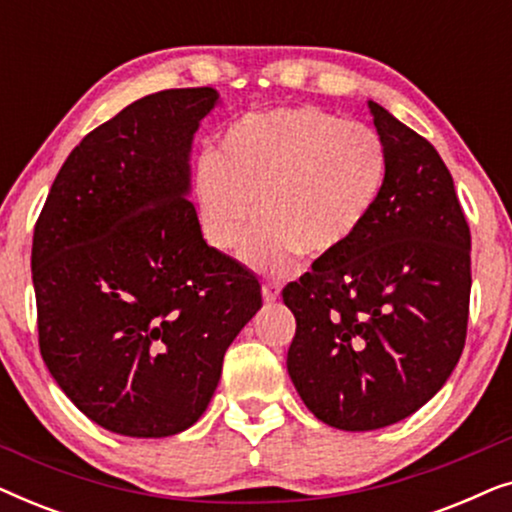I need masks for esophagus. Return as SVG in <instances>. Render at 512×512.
<instances>
[{
	"mask_svg": "<svg viewBox=\"0 0 512 512\" xmlns=\"http://www.w3.org/2000/svg\"><path fill=\"white\" fill-rule=\"evenodd\" d=\"M279 298V286L275 282H265L263 284V300L265 303H275Z\"/></svg>",
	"mask_w": 512,
	"mask_h": 512,
	"instance_id": "1",
	"label": "esophagus"
}]
</instances>
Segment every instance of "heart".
<instances>
[{
	"label": "heart",
	"instance_id": "obj_1",
	"mask_svg": "<svg viewBox=\"0 0 512 512\" xmlns=\"http://www.w3.org/2000/svg\"><path fill=\"white\" fill-rule=\"evenodd\" d=\"M387 179L382 137L319 107L249 114L195 172L200 228L216 251H235L256 216L247 263L284 272L345 249L373 214ZM259 205L256 206L255 202Z\"/></svg>",
	"mask_w": 512,
	"mask_h": 512
}]
</instances>
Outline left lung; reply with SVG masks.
Wrapping results in <instances>:
<instances>
[{"label":"left lung","mask_w":512,"mask_h":512,"mask_svg":"<svg viewBox=\"0 0 512 512\" xmlns=\"http://www.w3.org/2000/svg\"><path fill=\"white\" fill-rule=\"evenodd\" d=\"M387 179L359 235L282 298L296 317L286 368L303 403L342 431L410 417L464 352L471 230L438 151L377 102Z\"/></svg>","instance_id":"1"}]
</instances>
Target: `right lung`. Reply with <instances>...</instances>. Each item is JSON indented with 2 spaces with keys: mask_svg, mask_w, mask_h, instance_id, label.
<instances>
[{
  "mask_svg": "<svg viewBox=\"0 0 512 512\" xmlns=\"http://www.w3.org/2000/svg\"><path fill=\"white\" fill-rule=\"evenodd\" d=\"M214 88L132 102L69 153L32 240L39 349L88 419L165 438L202 417L261 284L202 240L191 144Z\"/></svg>",
  "mask_w": 512,
  "mask_h": 512,
  "instance_id": "1",
  "label": "right lung"
}]
</instances>
